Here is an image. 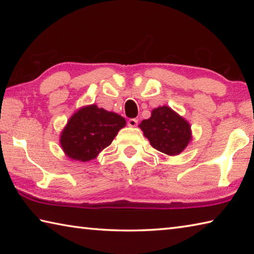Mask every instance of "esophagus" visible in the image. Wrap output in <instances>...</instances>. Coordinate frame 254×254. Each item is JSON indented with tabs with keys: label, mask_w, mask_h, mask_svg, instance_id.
Segmentation results:
<instances>
[{
	"label": "esophagus",
	"mask_w": 254,
	"mask_h": 254,
	"mask_svg": "<svg viewBox=\"0 0 254 254\" xmlns=\"http://www.w3.org/2000/svg\"><path fill=\"white\" fill-rule=\"evenodd\" d=\"M127 126L131 127H135L137 126V120L136 119H130L127 121Z\"/></svg>",
	"instance_id": "esophagus-1"
}]
</instances>
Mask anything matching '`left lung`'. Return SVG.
I'll return each mask as SVG.
<instances>
[{
  "label": "left lung",
  "mask_w": 254,
  "mask_h": 254,
  "mask_svg": "<svg viewBox=\"0 0 254 254\" xmlns=\"http://www.w3.org/2000/svg\"><path fill=\"white\" fill-rule=\"evenodd\" d=\"M139 127L150 144L168 156L183 152L191 140L189 123L168 106L154 109L151 117L143 120Z\"/></svg>",
  "instance_id": "1"
}]
</instances>
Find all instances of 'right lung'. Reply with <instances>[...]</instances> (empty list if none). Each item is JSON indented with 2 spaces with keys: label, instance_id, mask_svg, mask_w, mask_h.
Instances as JSON below:
<instances>
[{
  "label": "right lung",
  "instance_id": "right-lung-1",
  "mask_svg": "<svg viewBox=\"0 0 254 254\" xmlns=\"http://www.w3.org/2000/svg\"><path fill=\"white\" fill-rule=\"evenodd\" d=\"M126 123L114 112L98 109L95 104L84 106L68 120L60 135V145L70 159L89 161L109 147Z\"/></svg>",
  "mask_w": 254,
  "mask_h": 254
}]
</instances>
